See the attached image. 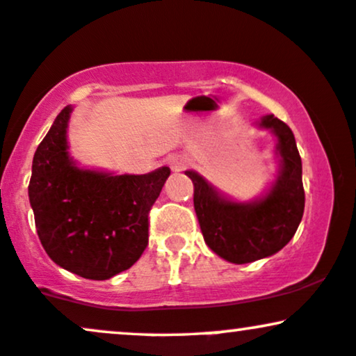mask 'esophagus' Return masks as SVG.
Instances as JSON below:
<instances>
[{
  "mask_svg": "<svg viewBox=\"0 0 356 356\" xmlns=\"http://www.w3.org/2000/svg\"><path fill=\"white\" fill-rule=\"evenodd\" d=\"M169 165L174 172H181V170H184L189 165V159L184 157V155H175V157H170Z\"/></svg>",
  "mask_w": 356,
  "mask_h": 356,
  "instance_id": "esophagus-1",
  "label": "esophagus"
}]
</instances>
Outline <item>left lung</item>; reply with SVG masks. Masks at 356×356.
I'll return each mask as SVG.
<instances>
[{"label":"left lung","instance_id":"1","mask_svg":"<svg viewBox=\"0 0 356 356\" xmlns=\"http://www.w3.org/2000/svg\"><path fill=\"white\" fill-rule=\"evenodd\" d=\"M261 127L277 136L281 174L268 195L252 204L220 197L201 175L187 170L194 184V209L204 241L216 254L234 264L263 259L291 241L305 212L301 157L295 136L283 120L268 115Z\"/></svg>","mask_w":356,"mask_h":356}]
</instances>
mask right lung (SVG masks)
<instances>
[{"label": "right lung", "mask_w": 356, "mask_h": 356, "mask_svg": "<svg viewBox=\"0 0 356 356\" xmlns=\"http://www.w3.org/2000/svg\"><path fill=\"white\" fill-rule=\"evenodd\" d=\"M70 107L56 115L33 157L28 195L47 254L87 280H108L137 263L149 244V212L170 175H108L68 157Z\"/></svg>", "instance_id": "1"}]
</instances>
